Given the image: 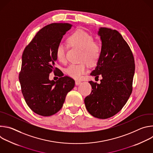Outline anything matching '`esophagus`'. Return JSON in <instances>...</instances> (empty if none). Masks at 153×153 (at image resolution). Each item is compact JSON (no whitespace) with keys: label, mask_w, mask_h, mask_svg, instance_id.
Segmentation results:
<instances>
[{"label":"esophagus","mask_w":153,"mask_h":153,"mask_svg":"<svg viewBox=\"0 0 153 153\" xmlns=\"http://www.w3.org/2000/svg\"><path fill=\"white\" fill-rule=\"evenodd\" d=\"M75 83H76V85H80L81 83V82L80 80H76L75 81Z\"/></svg>","instance_id":"34e87169"}]
</instances>
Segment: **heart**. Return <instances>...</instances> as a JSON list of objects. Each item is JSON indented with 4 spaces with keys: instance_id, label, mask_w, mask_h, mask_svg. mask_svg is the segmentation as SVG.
Masks as SVG:
<instances>
[{
    "instance_id": "heart-1",
    "label": "heart",
    "mask_w": 153,
    "mask_h": 153,
    "mask_svg": "<svg viewBox=\"0 0 153 153\" xmlns=\"http://www.w3.org/2000/svg\"><path fill=\"white\" fill-rule=\"evenodd\" d=\"M68 42L71 47H76L82 50L77 64H71L66 69L67 74L75 79H80L88 71L86 62L89 65L96 64L101 56L102 46L101 43L94 40L93 35L85 31L77 30L73 32L68 37ZM67 48L63 43H59L56 50L57 59L62 63L67 61Z\"/></svg>"
}]
</instances>
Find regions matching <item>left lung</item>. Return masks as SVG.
I'll return each mask as SVG.
<instances>
[{
  "label": "left lung",
  "instance_id": "left-lung-1",
  "mask_svg": "<svg viewBox=\"0 0 153 153\" xmlns=\"http://www.w3.org/2000/svg\"><path fill=\"white\" fill-rule=\"evenodd\" d=\"M99 34L102 54L90 74L102 79L100 84L89 81L93 90L84 102L90 114L105 119L119 113L131 94L135 63L131 50L117 31L100 28Z\"/></svg>",
  "mask_w": 153,
  "mask_h": 153
}]
</instances>
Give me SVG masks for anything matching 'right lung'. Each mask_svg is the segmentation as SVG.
Wrapping results in <instances>:
<instances>
[{"instance_id":"add662e5","label":"right lung","mask_w":153,"mask_h":153,"mask_svg":"<svg viewBox=\"0 0 153 153\" xmlns=\"http://www.w3.org/2000/svg\"><path fill=\"white\" fill-rule=\"evenodd\" d=\"M71 28L67 23L48 25L36 34L24 50L19 75L21 91L28 106L39 115L50 116L57 113L74 86V79L63 76L55 67L56 47ZM53 71L60 77L56 82L49 80Z\"/></svg>"}]
</instances>
